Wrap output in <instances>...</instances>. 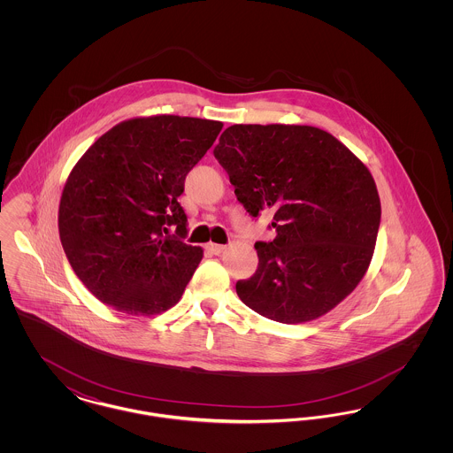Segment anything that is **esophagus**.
<instances>
[{
  "label": "esophagus",
  "instance_id": "obj_1",
  "mask_svg": "<svg viewBox=\"0 0 453 453\" xmlns=\"http://www.w3.org/2000/svg\"><path fill=\"white\" fill-rule=\"evenodd\" d=\"M224 250H226V246H224V244H214V242L207 244V251H211L212 255H220Z\"/></svg>",
  "mask_w": 453,
  "mask_h": 453
}]
</instances>
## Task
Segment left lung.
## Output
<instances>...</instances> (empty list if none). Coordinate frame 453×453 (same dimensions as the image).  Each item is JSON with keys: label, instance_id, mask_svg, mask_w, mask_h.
<instances>
[{"label": "left lung", "instance_id": "1", "mask_svg": "<svg viewBox=\"0 0 453 453\" xmlns=\"http://www.w3.org/2000/svg\"><path fill=\"white\" fill-rule=\"evenodd\" d=\"M214 156L250 216L273 212L277 236L258 241V268L239 299L272 321L307 323L349 296L365 275L380 198L365 165L311 126H242L222 132Z\"/></svg>", "mask_w": 453, "mask_h": 453}]
</instances>
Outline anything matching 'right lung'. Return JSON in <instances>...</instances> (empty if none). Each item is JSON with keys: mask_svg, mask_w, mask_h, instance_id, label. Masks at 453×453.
I'll return each mask as SVG.
<instances>
[{"mask_svg": "<svg viewBox=\"0 0 453 453\" xmlns=\"http://www.w3.org/2000/svg\"><path fill=\"white\" fill-rule=\"evenodd\" d=\"M220 129L222 122L194 117L130 119L105 132L69 173L59 236L98 301L152 316L181 299L203 251L181 241L187 214L178 196Z\"/></svg>", "mask_w": 453, "mask_h": 453, "instance_id": "1", "label": "right lung"}]
</instances>
